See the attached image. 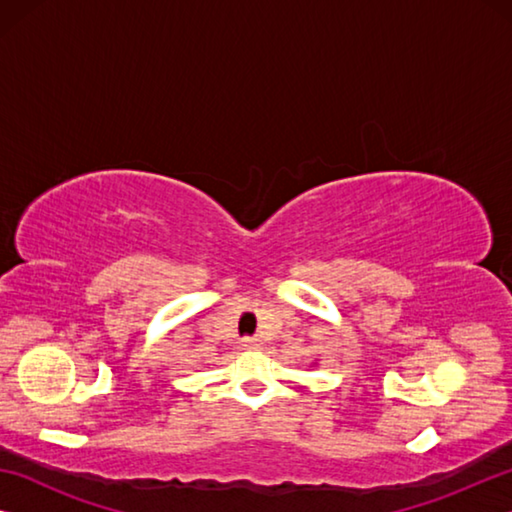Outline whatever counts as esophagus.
Instances as JSON below:
<instances>
[{
  "label": "esophagus",
  "instance_id": "obj_1",
  "mask_svg": "<svg viewBox=\"0 0 512 512\" xmlns=\"http://www.w3.org/2000/svg\"><path fill=\"white\" fill-rule=\"evenodd\" d=\"M262 341L255 339V336H248V339H241V350H257Z\"/></svg>",
  "mask_w": 512,
  "mask_h": 512
}]
</instances>
